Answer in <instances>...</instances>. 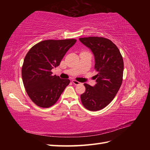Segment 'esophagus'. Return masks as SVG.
I'll use <instances>...</instances> for the list:
<instances>
[{"mask_svg":"<svg viewBox=\"0 0 150 150\" xmlns=\"http://www.w3.org/2000/svg\"><path fill=\"white\" fill-rule=\"evenodd\" d=\"M72 82H73V83L75 85H79V84H80V82H78L77 81H76V80H73V81H72Z\"/></svg>","mask_w":150,"mask_h":150,"instance_id":"obj_1","label":"esophagus"}]
</instances>
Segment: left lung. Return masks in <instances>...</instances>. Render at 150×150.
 <instances>
[{
  "label": "left lung",
  "instance_id": "obj_1",
  "mask_svg": "<svg viewBox=\"0 0 150 150\" xmlns=\"http://www.w3.org/2000/svg\"><path fill=\"white\" fill-rule=\"evenodd\" d=\"M79 40L93 52L97 84L94 87L84 84L86 91L81 95L82 104L90 111H98L107 106L122 84L124 62L119 48L104 37H89Z\"/></svg>",
  "mask_w": 150,
  "mask_h": 150
}]
</instances>
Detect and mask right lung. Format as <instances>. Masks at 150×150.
<instances>
[{"instance_id":"obj_1","label":"right lung","mask_w":150,"mask_h":150,"mask_svg":"<svg viewBox=\"0 0 150 150\" xmlns=\"http://www.w3.org/2000/svg\"><path fill=\"white\" fill-rule=\"evenodd\" d=\"M76 39L46 40L36 44L25 57L22 78L30 99L40 108L55 104L67 86L69 79L53 75L52 69L59 66Z\"/></svg>"}]
</instances>
